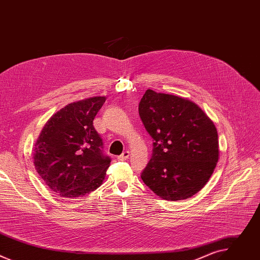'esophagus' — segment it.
I'll use <instances>...</instances> for the list:
<instances>
[{
    "label": "esophagus",
    "mask_w": 260,
    "mask_h": 260,
    "mask_svg": "<svg viewBox=\"0 0 260 260\" xmlns=\"http://www.w3.org/2000/svg\"><path fill=\"white\" fill-rule=\"evenodd\" d=\"M129 157V151H124L122 154H120L119 156H117V159L118 160H125V159H127Z\"/></svg>",
    "instance_id": "obj_1"
}]
</instances>
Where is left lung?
<instances>
[{"label":"left lung","instance_id":"8db88e82","mask_svg":"<svg viewBox=\"0 0 260 260\" xmlns=\"http://www.w3.org/2000/svg\"><path fill=\"white\" fill-rule=\"evenodd\" d=\"M141 120L152 139L143 182L167 201L198 193L212 176L219 157L217 129L193 102L147 89L139 104Z\"/></svg>","mask_w":260,"mask_h":260}]
</instances>
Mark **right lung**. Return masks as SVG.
Instances as JSON below:
<instances>
[{
	"label": "right lung",
	"instance_id": "add662e5",
	"mask_svg": "<svg viewBox=\"0 0 260 260\" xmlns=\"http://www.w3.org/2000/svg\"><path fill=\"white\" fill-rule=\"evenodd\" d=\"M94 96L72 103L44 125L34 149V165L47 186L62 198L94 191L105 179L111 158L93 119L105 103Z\"/></svg>",
	"mask_w": 260,
	"mask_h": 260
}]
</instances>
